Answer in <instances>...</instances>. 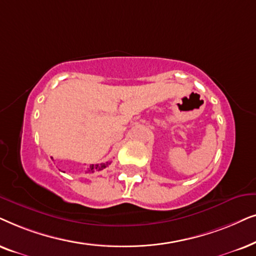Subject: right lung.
Instances as JSON below:
<instances>
[{"mask_svg": "<svg viewBox=\"0 0 256 256\" xmlns=\"http://www.w3.org/2000/svg\"><path fill=\"white\" fill-rule=\"evenodd\" d=\"M108 164L110 162H104V164H97V165H91L90 168L88 170V173H94V172H97V171H102V170H104L105 168H108Z\"/></svg>", "mask_w": 256, "mask_h": 256, "instance_id": "add662e5", "label": "right lung"}]
</instances>
